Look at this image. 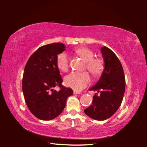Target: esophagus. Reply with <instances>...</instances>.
Returning <instances> with one entry per match:
<instances>
[{
    "instance_id": "34e87169",
    "label": "esophagus",
    "mask_w": 147,
    "mask_h": 147,
    "mask_svg": "<svg viewBox=\"0 0 147 147\" xmlns=\"http://www.w3.org/2000/svg\"><path fill=\"white\" fill-rule=\"evenodd\" d=\"M73 93L74 94H80L81 93H80V92H79V91H73Z\"/></svg>"
}]
</instances>
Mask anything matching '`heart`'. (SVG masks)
Segmentation results:
<instances>
[{"instance_id": "heart-1", "label": "heart", "mask_w": 147, "mask_h": 147, "mask_svg": "<svg viewBox=\"0 0 147 147\" xmlns=\"http://www.w3.org/2000/svg\"><path fill=\"white\" fill-rule=\"evenodd\" d=\"M76 53L86 61V69L94 76L100 75L104 71V63L100 58H94L93 52L86 47L76 50ZM56 65L59 70L66 72L69 68V56L65 52L59 53L56 58ZM65 84L75 91H81L91 82L87 72H73L64 78Z\"/></svg>"}]
</instances>
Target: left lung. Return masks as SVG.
Masks as SVG:
<instances>
[{
    "label": "left lung",
    "mask_w": 147,
    "mask_h": 147,
    "mask_svg": "<svg viewBox=\"0 0 147 147\" xmlns=\"http://www.w3.org/2000/svg\"><path fill=\"white\" fill-rule=\"evenodd\" d=\"M104 69L100 79L89 90L98 93L93 96L92 104L84 109L89 117L104 121L111 117L120 107L125 91V77L122 65L115 54L108 47L101 48Z\"/></svg>",
    "instance_id": "8db88e82"
}]
</instances>
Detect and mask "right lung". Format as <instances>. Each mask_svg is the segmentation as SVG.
<instances>
[{
	"label": "right lung",
	"instance_id": "obj_1",
	"mask_svg": "<svg viewBox=\"0 0 147 147\" xmlns=\"http://www.w3.org/2000/svg\"><path fill=\"white\" fill-rule=\"evenodd\" d=\"M65 48L59 43L39 47L24 67L22 82L24 100L31 113L41 120H52L60 115L67 98L73 94L71 88L61 85L63 80L56 65L57 56ZM55 86L61 90H54Z\"/></svg>",
	"mask_w": 147,
	"mask_h": 147
}]
</instances>
